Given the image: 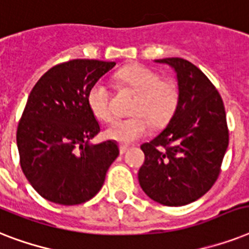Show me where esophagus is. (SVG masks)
<instances>
[{
  "label": "esophagus",
  "instance_id": "34e87169",
  "mask_svg": "<svg viewBox=\"0 0 249 249\" xmlns=\"http://www.w3.org/2000/svg\"><path fill=\"white\" fill-rule=\"evenodd\" d=\"M128 150H129L128 146H120V154H121V155H124L125 152L128 151Z\"/></svg>",
  "mask_w": 249,
  "mask_h": 249
}]
</instances>
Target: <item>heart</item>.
Instances as JSON below:
<instances>
[{"label": "heart", "mask_w": 249, "mask_h": 249, "mask_svg": "<svg viewBox=\"0 0 249 249\" xmlns=\"http://www.w3.org/2000/svg\"><path fill=\"white\" fill-rule=\"evenodd\" d=\"M117 83L137 94L133 102L134 116L113 121L107 126L105 136L119 143L129 144L146 136L150 123L163 126L173 116L178 105V88L172 80H161L158 72L143 66L121 68L116 73ZM88 105L97 119L109 121L113 117L111 91L103 81L91 85L88 93Z\"/></svg>", "instance_id": "heart-1"}]
</instances>
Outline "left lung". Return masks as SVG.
<instances>
[{"instance_id": "8db88e82", "label": "left lung", "mask_w": 249, "mask_h": 249, "mask_svg": "<svg viewBox=\"0 0 249 249\" xmlns=\"http://www.w3.org/2000/svg\"><path fill=\"white\" fill-rule=\"evenodd\" d=\"M155 62L176 72L178 105L166 128L141 146L144 163L138 181L154 201L181 207L203 196L220 174L229 146L226 113L218 91L196 66L182 58Z\"/></svg>"}]
</instances>
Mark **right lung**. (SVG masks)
Returning a JSON list of instances; mask_svg holds the SVG:
<instances>
[{
    "label": "right lung",
    "instance_id": "1",
    "mask_svg": "<svg viewBox=\"0 0 249 249\" xmlns=\"http://www.w3.org/2000/svg\"><path fill=\"white\" fill-rule=\"evenodd\" d=\"M115 62L73 59L50 68L33 86L18 125L23 173L46 200L85 203L105 183L119 156L115 141L93 144L101 126L88 105L93 84Z\"/></svg>",
    "mask_w": 249,
    "mask_h": 249
}]
</instances>
